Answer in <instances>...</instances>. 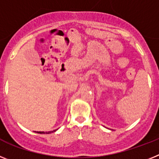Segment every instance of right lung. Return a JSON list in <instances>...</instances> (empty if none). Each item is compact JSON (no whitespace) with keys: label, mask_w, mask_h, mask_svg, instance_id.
<instances>
[{"label":"right lung","mask_w":159,"mask_h":159,"mask_svg":"<svg viewBox=\"0 0 159 159\" xmlns=\"http://www.w3.org/2000/svg\"><path fill=\"white\" fill-rule=\"evenodd\" d=\"M56 130H57V129H55V130H53V131H49V132H45L46 134H50V133H53V132H55ZM36 133H38V134H45L44 131H37Z\"/></svg>","instance_id":"right-lung-1"}]
</instances>
